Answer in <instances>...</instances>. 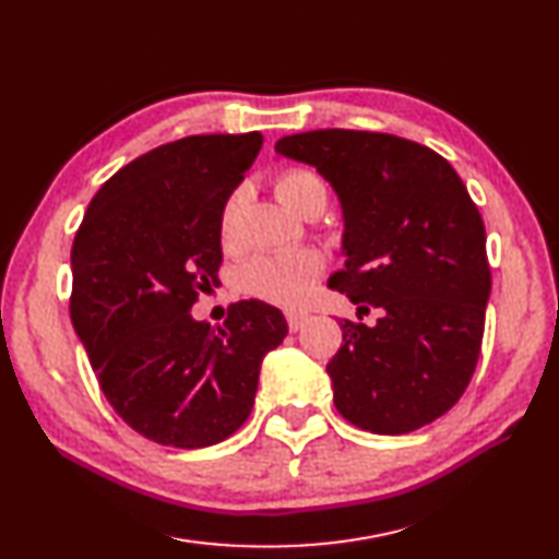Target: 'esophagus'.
<instances>
[{"mask_svg":"<svg viewBox=\"0 0 559 559\" xmlns=\"http://www.w3.org/2000/svg\"><path fill=\"white\" fill-rule=\"evenodd\" d=\"M285 319H288L290 333H297L299 328H302L309 321V317H307V313H302V311H288V313H285Z\"/></svg>","mask_w":559,"mask_h":559,"instance_id":"esophagus-1","label":"esophagus"}]
</instances>
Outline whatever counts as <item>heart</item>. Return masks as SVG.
Listing matches in <instances>:
<instances>
[{
  "mask_svg": "<svg viewBox=\"0 0 559 559\" xmlns=\"http://www.w3.org/2000/svg\"><path fill=\"white\" fill-rule=\"evenodd\" d=\"M276 193L285 205L295 210L297 214H305L317 207L325 205V186L323 181L309 169H288L283 171L276 181ZM240 193H234L226 200L222 210V236L228 238L231 234L234 214L238 207ZM323 254L311 248H299L276 254H257L242 262L236 285L242 295L262 299V302L295 307L305 302V297L311 293L313 283L323 274Z\"/></svg>",
  "mask_w": 559,
  "mask_h": 559,
  "instance_id": "1",
  "label": "heart"
}]
</instances>
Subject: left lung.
<instances>
[{"instance_id": "8db88e82", "label": "left lung", "mask_w": 559, "mask_h": 559, "mask_svg": "<svg viewBox=\"0 0 559 559\" xmlns=\"http://www.w3.org/2000/svg\"><path fill=\"white\" fill-rule=\"evenodd\" d=\"M276 153L317 167L345 214V269L328 281L354 305L382 309L373 328L342 321L328 364L340 416L376 435L441 418L477 368L491 269L477 205L423 143L382 132L283 136Z\"/></svg>"}]
</instances>
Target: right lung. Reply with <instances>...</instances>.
<instances>
[{
	"mask_svg": "<svg viewBox=\"0 0 559 559\" xmlns=\"http://www.w3.org/2000/svg\"><path fill=\"white\" fill-rule=\"evenodd\" d=\"M262 134H195L112 175L92 198L70 252V319L102 392L134 432L203 449L248 420L266 352L288 335L260 299L222 328L193 321L217 283L222 210L262 148Z\"/></svg>",
	"mask_w": 559,
	"mask_h": 559,
	"instance_id": "right-lung-1",
	"label": "right lung"
}]
</instances>
